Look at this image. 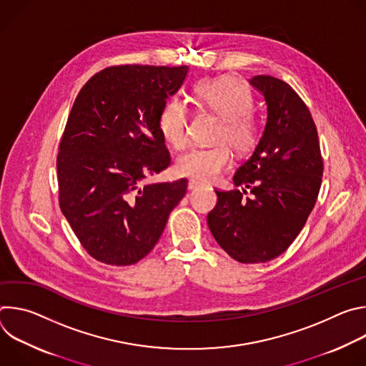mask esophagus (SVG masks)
Wrapping results in <instances>:
<instances>
[{"instance_id":"34e87169","label":"esophagus","mask_w":366,"mask_h":366,"mask_svg":"<svg viewBox=\"0 0 366 366\" xmlns=\"http://www.w3.org/2000/svg\"><path fill=\"white\" fill-rule=\"evenodd\" d=\"M199 187V184L197 182V181H188V189H195V188H198Z\"/></svg>"}]
</instances>
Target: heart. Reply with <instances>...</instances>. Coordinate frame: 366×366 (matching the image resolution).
I'll return each mask as SVG.
<instances>
[{"mask_svg": "<svg viewBox=\"0 0 366 366\" xmlns=\"http://www.w3.org/2000/svg\"><path fill=\"white\" fill-rule=\"evenodd\" d=\"M197 106L222 119L217 144L195 147L178 161L177 172L197 182H213L232 164V152L250 153L260 139V124L253 113L254 98L249 86L233 75L205 78L192 88ZM189 112L179 99H168L158 116L162 137L177 150L188 146Z\"/></svg>", "mask_w": 366, "mask_h": 366, "instance_id": "b5f03b06", "label": "heart"}]
</instances>
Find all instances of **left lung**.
<instances>
[{
    "instance_id": "8db88e82",
    "label": "left lung",
    "mask_w": 366,
    "mask_h": 366,
    "mask_svg": "<svg viewBox=\"0 0 366 366\" xmlns=\"http://www.w3.org/2000/svg\"><path fill=\"white\" fill-rule=\"evenodd\" d=\"M268 104V122L253 154L237 169L239 189H214L207 224L223 250L240 264H264L284 253L317 201L323 158L315 120L284 81L250 79ZM246 189L252 195L246 197Z\"/></svg>"
}]
</instances>
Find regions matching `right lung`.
I'll list each match as a JSON object with an SVG mask.
<instances>
[{
  "mask_svg": "<svg viewBox=\"0 0 366 366\" xmlns=\"http://www.w3.org/2000/svg\"><path fill=\"white\" fill-rule=\"evenodd\" d=\"M187 72L185 65L109 66L75 98L56 158L59 205L98 262H139L187 192V179L146 184L171 165L158 116Z\"/></svg>",
  "mask_w": 366,
  "mask_h": 366,
  "instance_id": "add662e5",
  "label": "right lung"
}]
</instances>
